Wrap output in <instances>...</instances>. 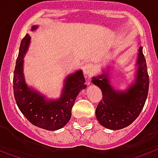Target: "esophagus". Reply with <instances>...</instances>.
I'll return each instance as SVG.
<instances>
[{"instance_id": "esophagus-1", "label": "esophagus", "mask_w": 158, "mask_h": 158, "mask_svg": "<svg viewBox=\"0 0 158 158\" xmlns=\"http://www.w3.org/2000/svg\"><path fill=\"white\" fill-rule=\"evenodd\" d=\"M83 73L85 76H90L92 73V67L90 66V64H85L83 67Z\"/></svg>"}]
</instances>
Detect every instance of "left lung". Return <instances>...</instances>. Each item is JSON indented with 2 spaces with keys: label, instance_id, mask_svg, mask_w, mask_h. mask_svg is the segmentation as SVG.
I'll list each match as a JSON object with an SVG mask.
<instances>
[{
  "label": "left lung",
  "instance_id": "obj_1",
  "mask_svg": "<svg viewBox=\"0 0 158 158\" xmlns=\"http://www.w3.org/2000/svg\"><path fill=\"white\" fill-rule=\"evenodd\" d=\"M137 63L139 69L135 84L125 92L116 91L111 87L106 73L91 80L102 90V99L96 109V116L99 123L106 128H124L136 120L144 108L148 96L149 75L141 47Z\"/></svg>",
  "mask_w": 158,
  "mask_h": 158
}]
</instances>
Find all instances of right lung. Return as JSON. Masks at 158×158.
<instances>
[{
    "label": "right lung",
    "instance_id": "right-lung-1",
    "mask_svg": "<svg viewBox=\"0 0 158 158\" xmlns=\"http://www.w3.org/2000/svg\"><path fill=\"white\" fill-rule=\"evenodd\" d=\"M33 25L31 31L37 28ZM29 34L22 39L14 73V94L21 113L28 121L40 128L54 131L68 123L76 97L86 87L82 71L76 72L65 80L63 92L58 100H45L44 97L29 89L23 76V58L30 44Z\"/></svg>",
    "mask_w": 158,
    "mask_h": 158
}]
</instances>
